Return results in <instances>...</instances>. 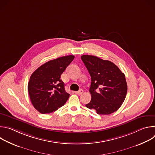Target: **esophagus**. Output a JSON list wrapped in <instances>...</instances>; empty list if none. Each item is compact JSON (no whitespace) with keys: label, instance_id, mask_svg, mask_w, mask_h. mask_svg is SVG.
I'll use <instances>...</instances> for the list:
<instances>
[{"label":"esophagus","instance_id":"obj_1","mask_svg":"<svg viewBox=\"0 0 155 155\" xmlns=\"http://www.w3.org/2000/svg\"><path fill=\"white\" fill-rule=\"evenodd\" d=\"M83 90H80L78 91H76L75 92V93L77 94H78V95H80V94H83Z\"/></svg>","mask_w":155,"mask_h":155}]
</instances>
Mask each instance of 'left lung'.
I'll use <instances>...</instances> for the list:
<instances>
[{"mask_svg":"<svg viewBox=\"0 0 155 155\" xmlns=\"http://www.w3.org/2000/svg\"><path fill=\"white\" fill-rule=\"evenodd\" d=\"M81 60L91 78V100L86 107L99 115L111 114L121 106L127 91L124 74L112 62L91 55Z\"/></svg>","mask_w":155,"mask_h":155,"instance_id":"obj_1","label":"left lung"}]
</instances>
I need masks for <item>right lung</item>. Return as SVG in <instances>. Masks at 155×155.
I'll return each mask as SVG.
<instances>
[{
    "label": "right lung",
    "mask_w": 155,
    "mask_h": 155,
    "mask_svg": "<svg viewBox=\"0 0 155 155\" xmlns=\"http://www.w3.org/2000/svg\"><path fill=\"white\" fill-rule=\"evenodd\" d=\"M69 55L51 60L41 65L31 75L28 86L31 101L43 114H50L63 106L69 97L61 75L74 60Z\"/></svg>",
    "instance_id": "obj_1"
}]
</instances>
